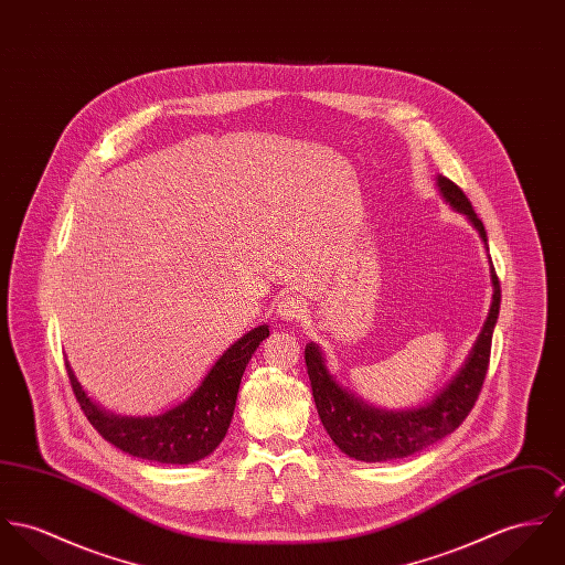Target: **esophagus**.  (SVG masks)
<instances>
[{
    "label": "esophagus",
    "instance_id": "esophagus-1",
    "mask_svg": "<svg viewBox=\"0 0 565 565\" xmlns=\"http://www.w3.org/2000/svg\"><path fill=\"white\" fill-rule=\"evenodd\" d=\"M307 311V305H305L301 297H284L279 305H277V316L281 320H299L303 318V313Z\"/></svg>",
    "mask_w": 565,
    "mask_h": 565
}]
</instances>
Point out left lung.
Instances as JSON below:
<instances>
[{
	"label": "left lung",
	"mask_w": 565,
	"mask_h": 565,
	"mask_svg": "<svg viewBox=\"0 0 565 565\" xmlns=\"http://www.w3.org/2000/svg\"><path fill=\"white\" fill-rule=\"evenodd\" d=\"M436 189L451 211L465 215L473 225L483 243V249L488 252V236L483 223L479 221L467 195L445 175H436ZM488 264L492 303L488 309L486 322L462 367L430 402H424L413 408L393 411L374 406L338 383V379L327 367V356L322 348L316 342L307 344L305 363L320 422L327 435L331 436V440L347 456L361 462H387L395 458H406L451 435L467 419V415L476 406V399L488 372L492 331L501 307V288L490 256Z\"/></svg>",
	"instance_id": "8db88e82"
}]
</instances>
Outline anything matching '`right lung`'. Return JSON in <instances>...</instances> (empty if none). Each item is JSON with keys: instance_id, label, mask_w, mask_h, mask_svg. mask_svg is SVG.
<instances>
[{"instance_id": "right-lung-1", "label": "right lung", "mask_w": 565, "mask_h": 565, "mask_svg": "<svg viewBox=\"0 0 565 565\" xmlns=\"http://www.w3.org/2000/svg\"><path fill=\"white\" fill-rule=\"evenodd\" d=\"M264 338H268V324L245 333L218 356L198 390L154 417H129L105 411L87 395L71 363H66V370L82 411L105 440L143 460L191 465L211 456L223 440L234 415L243 372Z\"/></svg>"}]
</instances>
